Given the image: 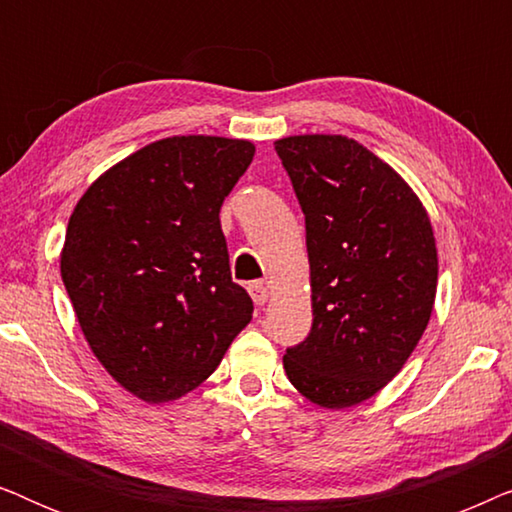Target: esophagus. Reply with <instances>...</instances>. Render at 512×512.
<instances>
[{
  "mask_svg": "<svg viewBox=\"0 0 512 512\" xmlns=\"http://www.w3.org/2000/svg\"><path fill=\"white\" fill-rule=\"evenodd\" d=\"M249 296H251V300H254L256 305H265V303H268L270 291H268V286H265L263 282H251L249 284Z\"/></svg>",
  "mask_w": 512,
  "mask_h": 512,
  "instance_id": "1",
  "label": "esophagus"
}]
</instances>
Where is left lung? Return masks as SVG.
Instances as JSON below:
<instances>
[{
  "mask_svg": "<svg viewBox=\"0 0 512 512\" xmlns=\"http://www.w3.org/2000/svg\"><path fill=\"white\" fill-rule=\"evenodd\" d=\"M305 214L312 331L284 354L321 408H352L394 380L426 331L438 284L429 214L394 167L342 135L275 142Z\"/></svg>",
  "mask_w": 512,
  "mask_h": 512,
  "instance_id": "1",
  "label": "left lung"
}]
</instances>
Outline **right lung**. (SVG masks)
<instances>
[{
    "label": "right lung",
    "instance_id": "right-lung-1",
    "mask_svg": "<svg viewBox=\"0 0 512 512\" xmlns=\"http://www.w3.org/2000/svg\"><path fill=\"white\" fill-rule=\"evenodd\" d=\"M256 146L167 137L109 167L76 202L60 275L107 373L146 403L193 391L254 303L230 277L221 205Z\"/></svg>",
    "mask_w": 512,
    "mask_h": 512
}]
</instances>
